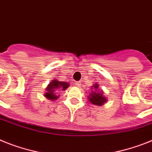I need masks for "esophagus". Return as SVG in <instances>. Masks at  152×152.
Returning <instances> with one entry per match:
<instances>
[{"label": "esophagus", "mask_w": 152, "mask_h": 152, "mask_svg": "<svg viewBox=\"0 0 152 152\" xmlns=\"http://www.w3.org/2000/svg\"><path fill=\"white\" fill-rule=\"evenodd\" d=\"M75 85H76V86H78L79 85H80V84H79V83H76V84H75Z\"/></svg>", "instance_id": "1"}]
</instances>
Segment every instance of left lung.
Wrapping results in <instances>:
<instances>
[{"mask_svg":"<svg viewBox=\"0 0 152 152\" xmlns=\"http://www.w3.org/2000/svg\"><path fill=\"white\" fill-rule=\"evenodd\" d=\"M91 91L88 95V100L92 104L96 106L104 105L107 103V99L104 96V90L100 89L98 83H95L91 86Z\"/></svg>","mask_w":152,"mask_h":152,"instance_id":"8db88e82","label":"left lung"}]
</instances>
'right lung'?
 I'll list each match as a JSON object with an SVG mask.
<instances>
[{
    "mask_svg": "<svg viewBox=\"0 0 152 152\" xmlns=\"http://www.w3.org/2000/svg\"><path fill=\"white\" fill-rule=\"evenodd\" d=\"M69 86V82H62V81H58V80H52L48 84L47 87L45 88V94H44V96L46 99L52 101L56 100L60 95H59V91L66 90L67 88Z\"/></svg>",
    "mask_w": 152,
    "mask_h": 152,
    "instance_id": "1",
    "label": "right lung"
}]
</instances>
